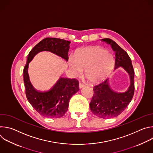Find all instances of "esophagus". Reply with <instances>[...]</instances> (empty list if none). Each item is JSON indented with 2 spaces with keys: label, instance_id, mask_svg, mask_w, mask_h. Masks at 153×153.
Listing matches in <instances>:
<instances>
[{
  "label": "esophagus",
  "instance_id": "1",
  "mask_svg": "<svg viewBox=\"0 0 153 153\" xmlns=\"http://www.w3.org/2000/svg\"><path fill=\"white\" fill-rule=\"evenodd\" d=\"M79 88L81 89L82 88H83V87L84 86V85L81 83H79Z\"/></svg>",
  "mask_w": 153,
  "mask_h": 153
}]
</instances>
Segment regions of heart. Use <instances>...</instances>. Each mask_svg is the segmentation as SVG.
<instances>
[{"label": "heart", "mask_w": 153, "mask_h": 153, "mask_svg": "<svg viewBox=\"0 0 153 153\" xmlns=\"http://www.w3.org/2000/svg\"><path fill=\"white\" fill-rule=\"evenodd\" d=\"M114 63V56L99 47L79 49L69 60L74 76H79L85 69V76L93 83H98L104 79L111 71Z\"/></svg>", "instance_id": "b5f03b06"}]
</instances>
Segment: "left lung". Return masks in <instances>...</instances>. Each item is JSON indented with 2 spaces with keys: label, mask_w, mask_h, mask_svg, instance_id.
I'll return each mask as SVG.
<instances>
[{
  "label": "left lung",
  "mask_w": 153,
  "mask_h": 153,
  "mask_svg": "<svg viewBox=\"0 0 153 153\" xmlns=\"http://www.w3.org/2000/svg\"><path fill=\"white\" fill-rule=\"evenodd\" d=\"M116 53L114 70L121 67L128 74L130 85L125 92H117L110 86L109 79L94 86V95L90 103L92 113L102 119H110L121 114L132 100L134 93V72L127 53L111 39H102Z\"/></svg>",
  "instance_id": "left-lung-1"
}]
</instances>
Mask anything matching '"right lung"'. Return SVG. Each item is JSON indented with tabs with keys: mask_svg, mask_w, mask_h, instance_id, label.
<instances>
[{
	"mask_svg": "<svg viewBox=\"0 0 153 153\" xmlns=\"http://www.w3.org/2000/svg\"><path fill=\"white\" fill-rule=\"evenodd\" d=\"M70 41L57 38L43 39L30 52L24 69V82L28 102L40 115L52 118L62 117L68 110L70 100L79 90V82L75 79L60 77L51 88L47 91L35 89L30 82L28 69L29 63L40 52L48 51L68 60Z\"/></svg>",
	"mask_w": 153,
	"mask_h": 153,
	"instance_id": "add662e5",
	"label": "right lung"
}]
</instances>
